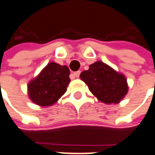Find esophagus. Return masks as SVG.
Segmentation results:
<instances>
[{"label": "esophagus", "mask_w": 155, "mask_h": 155, "mask_svg": "<svg viewBox=\"0 0 155 155\" xmlns=\"http://www.w3.org/2000/svg\"><path fill=\"white\" fill-rule=\"evenodd\" d=\"M80 74H81V71H76V72H74L73 74H74V77L78 78L79 76H80Z\"/></svg>", "instance_id": "esophagus-1"}]
</instances>
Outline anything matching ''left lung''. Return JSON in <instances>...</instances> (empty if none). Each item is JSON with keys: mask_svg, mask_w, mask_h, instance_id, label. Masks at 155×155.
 Here are the masks:
<instances>
[{"mask_svg": "<svg viewBox=\"0 0 155 155\" xmlns=\"http://www.w3.org/2000/svg\"><path fill=\"white\" fill-rule=\"evenodd\" d=\"M81 80L100 102L106 104H119L128 92L126 76L102 61H97L84 70Z\"/></svg>", "mask_w": 155, "mask_h": 155, "instance_id": "left-lung-1", "label": "left lung"}]
</instances>
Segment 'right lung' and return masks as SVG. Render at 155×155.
<instances>
[{
  "label": "right lung",
  "instance_id": "right-lung-1",
  "mask_svg": "<svg viewBox=\"0 0 155 155\" xmlns=\"http://www.w3.org/2000/svg\"><path fill=\"white\" fill-rule=\"evenodd\" d=\"M69 68L51 62L28 84V95L34 104L41 107L51 106L67 91L69 79Z\"/></svg>",
  "mask_w": 155,
  "mask_h": 155
}]
</instances>
